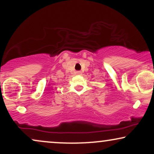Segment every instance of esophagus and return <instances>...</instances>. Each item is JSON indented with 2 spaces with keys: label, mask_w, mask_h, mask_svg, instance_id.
<instances>
[{
  "label": "esophagus",
  "mask_w": 154,
  "mask_h": 154,
  "mask_svg": "<svg viewBox=\"0 0 154 154\" xmlns=\"http://www.w3.org/2000/svg\"><path fill=\"white\" fill-rule=\"evenodd\" d=\"M75 73H76L77 75H82V72L81 71H77L76 72H75Z\"/></svg>",
  "instance_id": "obj_1"
}]
</instances>
